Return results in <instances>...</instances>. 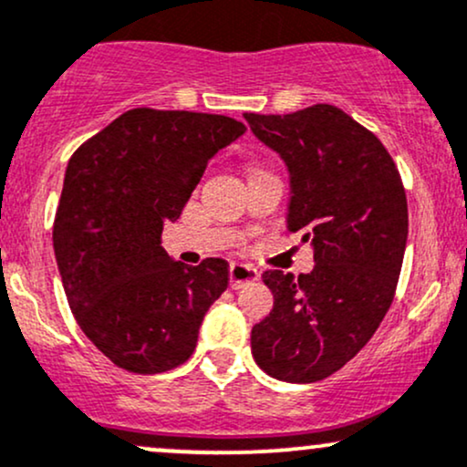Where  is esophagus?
I'll return each instance as SVG.
<instances>
[{"label":"esophagus","mask_w":467,"mask_h":467,"mask_svg":"<svg viewBox=\"0 0 467 467\" xmlns=\"http://www.w3.org/2000/svg\"><path fill=\"white\" fill-rule=\"evenodd\" d=\"M259 276H261V272L256 270L254 265H248V264L230 265V287L233 289H239V287L248 285V283L259 281Z\"/></svg>","instance_id":"esophagus-1"}]
</instances>
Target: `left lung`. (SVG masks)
Listing matches in <instances>:
<instances>
[{
  "mask_svg": "<svg viewBox=\"0 0 467 467\" xmlns=\"http://www.w3.org/2000/svg\"><path fill=\"white\" fill-rule=\"evenodd\" d=\"M244 118L285 160L287 230L312 241L316 264L298 278L264 272L275 307L252 327V356L283 382H318L371 340L393 303L409 237L406 191L375 133L334 105Z\"/></svg>",
  "mask_w": 467,
  "mask_h": 467,
  "instance_id": "obj_1",
  "label": "left lung"
}]
</instances>
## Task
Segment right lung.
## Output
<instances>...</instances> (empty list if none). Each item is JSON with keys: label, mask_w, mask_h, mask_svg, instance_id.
<instances>
[{"label": "right lung", "mask_w": 467, "mask_h": 467, "mask_svg": "<svg viewBox=\"0 0 467 467\" xmlns=\"http://www.w3.org/2000/svg\"><path fill=\"white\" fill-rule=\"evenodd\" d=\"M244 133L228 116L138 107L69 158L52 228L57 265L78 327L116 367L164 373L195 351L228 264L173 261L162 228L180 219L208 160Z\"/></svg>", "instance_id": "add662e5"}]
</instances>
